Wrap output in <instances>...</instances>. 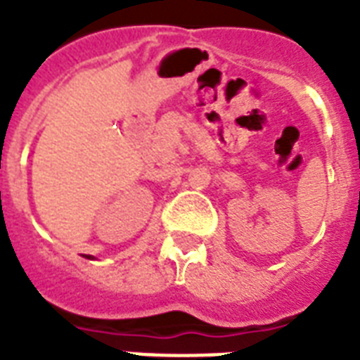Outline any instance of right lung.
I'll return each mask as SVG.
<instances>
[{
  "mask_svg": "<svg viewBox=\"0 0 360 360\" xmlns=\"http://www.w3.org/2000/svg\"><path fill=\"white\" fill-rule=\"evenodd\" d=\"M88 257H90V255H88Z\"/></svg>",
  "mask_w": 360,
  "mask_h": 360,
  "instance_id": "1",
  "label": "right lung"
}]
</instances>
